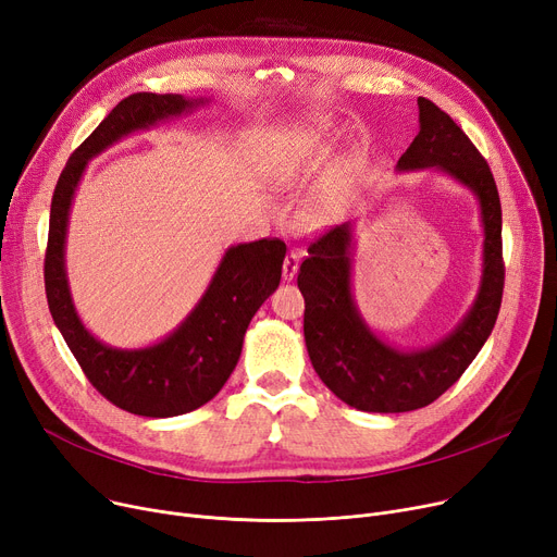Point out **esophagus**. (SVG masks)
Listing matches in <instances>:
<instances>
[{
    "instance_id": "esophagus-1",
    "label": "esophagus",
    "mask_w": 557,
    "mask_h": 557,
    "mask_svg": "<svg viewBox=\"0 0 557 557\" xmlns=\"http://www.w3.org/2000/svg\"><path fill=\"white\" fill-rule=\"evenodd\" d=\"M298 267H300V255L298 252H288L284 257V263H282V277H284V282H290V280L296 277Z\"/></svg>"
}]
</instances>
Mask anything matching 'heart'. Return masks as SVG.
Returning <instances> with one entry per match:
<instances>
[{"instance_id": "1", "label": "heart", "mask_w": 557, "mask_h": 557, "mask_svg": "<svg viewBox=\"0 0 557 557\" xmlns=\"http://www.w3.org/2000/svg\"><path fill=\"white\" fill-rule=\"evenodd\" d=\"M332 137V122L327 116H305V120L290 124L280 144L271 153L269 173L280 187H300L307 178L315 156L325 149ZM341 202L334 189L325 187L315 191L302 210V221L311 230H323L338 221Z\"/></svg>"}]
</instances>
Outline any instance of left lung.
Listing matches in <instances>:
<instances>
[{"label": "left lung", "instance_id": "8db88e82", "mask_svg": "<svg viewBox=\"0 0 557 557\" xmlns=\"http://www.w3.org/2000/svg\"><path fill=\"white\" fill-rule=\"evenodd\" d=\"M418 110L420 133L395 169H433L474 194L483 227V263L472 307L447 336L426 347L401 349L379 338L352 296V221L311 244L298 273L311 366L341 401L368 413L416 411L451 388L492 334L504 294L502 202L492 171L447 112L424 97L418 99Z\"/></svg>", "mask_w": 557, "mask_h": 557}]
</instances>
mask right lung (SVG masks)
Returning <instances> with one entry per match:
<instances>
[{
	"mask_svg": "<svg viewBox=\"0 0 557 557\" xmlns=\"http://www.w3.org/2000/svg\"><path fill=\"white\" fill-rule=\"evenodd\" d=\"M212 99L139 92L116 103L67 160L58 178L45 255V290L53 323L90 384L141 418H173L208 404L237 366L257 309L280 286L286 246L261 239L230 246L194 309L164 338L141 347L99 341L81 320L67 277V227L87 162L124 137L210 106Z\"/></svg>",
	"mask_w": 557,
	"mask_h": 557,
	"instance_id": "add662e5",
	"label": "right lung"
}]
</instances>
